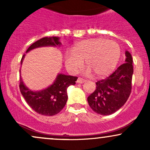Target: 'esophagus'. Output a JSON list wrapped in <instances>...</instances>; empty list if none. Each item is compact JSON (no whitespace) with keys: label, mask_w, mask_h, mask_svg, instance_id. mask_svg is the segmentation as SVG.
<instances>
[{"label":"esophagus","mask_w":150,"mask_h":150,"mask_svg":"<svg viewBox=\"0 0 150 150\" xmlns=\"http://www.w3.org/2000/svg\"><path fill=\"white\" fill-rule=\"evenodd\" d=\"M85 80L83 78H81V77H78V79H77V83H80V84H82V83H84V82H85Z\"/></svg>","instance_id":"1"}]
</instances>
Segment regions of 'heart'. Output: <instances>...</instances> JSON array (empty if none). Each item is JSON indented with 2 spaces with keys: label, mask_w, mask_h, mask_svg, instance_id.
Listing matches in <instances>:
<instances>
[{
  "label": "heart",
  "mask_w": 150,
  "mask_h": 150,
  "mask_svg": "<svg viewBox=\"0 0 150 150\" xmlns=\"http://www.w3.org/2000/svg\"><path fill=\"white\" fill-rule=\"evenodd\" d=\"M121 50L118 43L104 38L87 39L77 43L73 51H67L65 64L71 73L79 71L85 60L88 67L85 68V75L102 77L111 74L116 68L120 58Z\"/></svg>",
  "instance_id": "1"
}]
</instances>
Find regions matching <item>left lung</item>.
Wrapping results in <instances>:
<instances>
[{"mask_svg": "<svg viewBox=\"0 0 150 150\" xmlns=\"http://www.w3.org/2000/svg\"><path fill=\"white\" fill-rule=\"evenodd\" d=\"M125 63L105 80L96 82L95 91L87 97L91 108L98 114L107 116L120 109L128 100L132 88V58L125 51Z\"/></svg>", "mask_w": 150, "mask_h": 150, "instance_id": "obj_1", "label": "left lung"}]
</instances>
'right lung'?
Segmentation results:
<instances>
[{
	"instance_id": "1",
	"label": "right lung",
	"mask_w": 150,
	"mask_h": 150,
	"mask_svg": "<svg viewBox=\"0 0 150 150\" xmlns=\"http://www.w3.org/2000/svg\"><path fill=\"white\" fill-rule=\"evenodd\" d=\"M61 46L60 37H44L33 43L26 53L32 50L44 46L59 47ZM25 55L21 60V65ZM77 77L58 73L52 85L39 91H33L27 87L20 77V89L25 101L34 111L44 116H54L63 109L68 100L67 89L75 85Z\"/></svg>"
}]
</instances>
